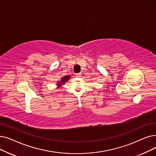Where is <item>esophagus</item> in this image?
<instances>
[{
    "label": "esophagus",
    "mask_w": 156,
    "mask_h": 156,
    "mask_svg": "<svg viewBox=\"0 0 156 156\" xmlns=\"http://www.w3.org/2000/svg\"><path fill=\"white\" fill-rule=\"evenodd\" d=\"M81 74H81L80 73H77V74H76V77H80V76H81Z\"/></svg>",
    "instance_id": "34e87169"
}]
</instances>
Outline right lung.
<instances>
[{
    "instance_id": "add662e5",
    "label": "right lung",
    "mask_w": 156,
    "mask_h": 156,
    "mask_svg": "<svg viewBox=\"0 0 156 156\" xmlns=\"http://www.w3.org/2000/svg\"><path fill=\"white\" fill-rule=\"evenodd\" d=\"M70 78V76L67 75V76H64L61 78V80L59 81V82H57V85L58 86V88H59L60 86L62 85V84H64L66 82H67Z\"/></svg>"
}]
</instances>
